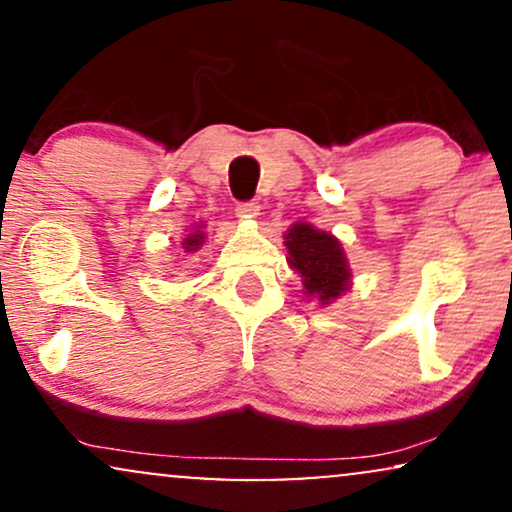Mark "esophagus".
<instances>
[{
  "label": "esophagus",
  "instance_id": "obj_1",
  "mask_svg": "<svg viewBox=\"0 0 512 512\" xmlns=\"http://www.w3.org/2000/svg\"><path fill=\"white\" fill-rule=\"evenodd\" d=\"M257 214H260V204L257 202H245L236 207L238 219H257Z\"/></svg>",
  "mask_w": 512,
  "mask_h": 512
}]
</instances>
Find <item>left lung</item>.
Masks as SVG:
<instances>
[{
  "mask_svg": "<svg viewBox=\"0 0 512 512\" xmlns=\"http://www.w3.org/2000/svg\"><path fill=\"white\" fill-rule=\"evenodd\" d=\"M289 267L301 274L305 301L330 305L351 289V267L342 248V240L320 231L313 223L296 221L284 233Z\"/></svg>",
  "mask_w": 512,
  "mask_h": 512,
  "instance_id": "1",
  "label": "left lung"
}]
</instances>
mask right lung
<instances>
[{
	"instance_id": "1",
	"label": "right lung",
	"mask_w": 512,
	"mask_h": 512,
	"mask_svg": "<svg viewBox=\"0 0 512 512\" xmlns=\"http://www.w3.org/2000/svg\"><path fill=\"white\" fill-rule=\"evenodd\" d=\"M204 226H207V223L204 221H199V223H195V226L192 228H187V236L182 238V250L185 252H197L199 248H202L204 245V240H207V233H204Z\"/></svg>"
}]
</instances>
